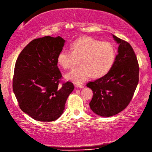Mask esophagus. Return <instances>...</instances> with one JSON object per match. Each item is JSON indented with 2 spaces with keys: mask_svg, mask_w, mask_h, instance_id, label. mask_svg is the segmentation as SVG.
I'll list each match as a JSON object with an SVG mask.
<instances>
[{
  "mask_svg": "<svg viewBox=\"0 0 152 152\" xmlns=\"http://www.w3.org/2000/svg\"><path fill=\"white\" fill-rule=\"evenodd\" d=\"M77 87L80 88H84L85 86L82 85V84H80V83H77Z\"/></svg>",
  "mask_w": 152,
  "mask_h": 152,
  "instance_id": "34e87169",
  "label": "esophagus"
}]
</instances>
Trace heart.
I'll list each match as a JSON object with an SVG mask.
<instances>
[{"mask_svg": "<svg viewBox=\"0 0 152 152\" xmlns=\"http://www.w3.org/2000/svg\"><path fill=\"white\" fill-rule=\"evenodd\" d=\"M72 50H62L58 55V64L65 69H73L80 58L81 66L67 75V79L83 83L94 75L101 77L110 72L115 63V46L109 41L102 42L90 37L77 39Z\"/></svg>", "mask_w": 152, "mask_h": 152, "instance_id": "obj_1", "label": "heart"}]
</instances>
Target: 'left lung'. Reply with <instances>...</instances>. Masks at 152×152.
<instances>
[{
    "label": "left lung",
    "mask_w": 152,
    "mask_h": 152,
    "mask_svg": "<svg viewBox=\"0 0 152 152\" xmlns=\"http://www.w3.org/2000/svg\"><path fill=\"white\" fill-rule=\"evenodd\" d=\"M113 37L119 45L112 68L104 77L86 85L93 92L91 109L102 117L115 115L125 110L139 80V65L131 45L115 35Z\"/></svg>",
    "instance_id": "obj_1"
}]
</instances>
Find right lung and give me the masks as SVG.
<instances>
[{"label":"right lung","instance_id":"obj_1","mask_svg":"<svg viewBox=\"0 0 152 152\" xmlns=\"http://www.w3.org/2000/svg\"><path fill=\"white\" fill-rule=\"evenodd\" d=\"M64 42L59 36L34 39L15 61L12 83L15 98L20 109L39 121L58 119L74 89L73 83L61 81L62 75L57 66Z\"/></svg>","mask_w":152,"mask_h":152}]
</instances>
